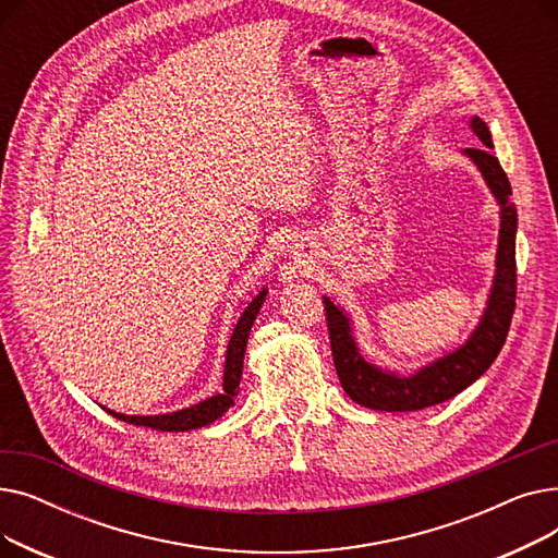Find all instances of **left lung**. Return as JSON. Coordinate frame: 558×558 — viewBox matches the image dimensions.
Returning a JSON list of instances; mask_svg holds the SVG:
<instances>
[{
  "label": "left lung",
  "instance_id": "1",
  "mask_svg": "<svg viewBox=\"0 0 558 558\" xmlns=\"http://www.w3.org/2000/svg\"><path fill=\"white\" fill-rule=\"evenodd\" d=\"M473 133L484 144L482 149H463L482 171L488 190L500 205V240L495 255V278L486 310L477 328L452 353L418 368L414 375H398L366 362L360 353L350 316L324 296L332 360L343 391L362 407L377 412H416L446 402L471 387L500 355L515 310V228L518 213L511 203V183L490 149V131L480 117L471 120Z\"/></svg>",
  "mask_w": 558,
  "mask_h": 558
}]
</instances>
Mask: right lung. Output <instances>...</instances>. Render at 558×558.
I'll list each match as a JSON object with an SVG mask.
<instances>
[{"label":"right lung","mask_w":558,"mask_h":558,"mask_svg":"<svg viewBox=\"0 0 558 558\" xmlns=\"http://www.w3.org/2000/svg\"><path fill=\"white\" fill-rule=\"evenodd\" d=\"M264 299H267V287H262L259 294L248 303V307L244 310V314L240 316L238 326L232 330V337L228 341V350H226V366H223V391L203 400L198 404H192L187 409H179V412L171 414H158V416H126V414H117L106 409L108 414H112L114 418H120L129 425H137V427H151V429H160V432H187V429H198L215 423L217 418H221L228 409L234 404V396L240 393V379H242V368H244V353H246V343H248V335H251V326L259 312V307L264 305Z\"/></svg>","instance_id":"right-lung-1"}]
</instances>
